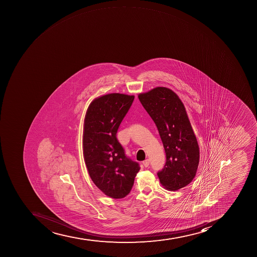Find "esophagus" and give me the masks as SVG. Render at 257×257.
Returning a JSON list of instances; mask_svg holds the SVG:
<instances>
[{"label":"esophagus","instance_id":"34e87169","mask_svg":"<svg viewBox=\"0 0 257 257\" xmlns=\"http://www.w3.org/2000/svg\"><path fill=\"white\" fill-rule=\"evenodd\" d=\"M143 164L144 166L146 167V168H148V167L150 166V160L146 159V160L143 162Z\"/></svg>","mask_w":257,"mask_h":257}]
</instances>
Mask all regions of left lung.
Listing matches in <instances>:
<instances>
[{
  "label": "left lung",
  "mask_w": 257,
  "mask_h": 257,
  "mask_svg": "<svg viewBox=\"0 0 257 257\" xmlns=\"http://www.w3.org/2000/svg\"><path fill=\"white\" fill-rule=\"evenodd\" d=\"M157 126L166 154V164L158 177L168 191H177L194 179L200 150L186 108L179 97L165 87L138 96Z\"/></svg>",
  "instance_id": "8db88e82"
}]
</instances>
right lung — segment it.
<instances>
[{"mask_svg":"<svg viewBox=\"0 0 257 257\" xmlns=\"http://www.w3.org/2000/svg\"><path fill=\"white\" fill-rule=\"evenodd\" d=\"M135 96L109 93L93 100L84 117L83 154L91 179L105 195L121 199L130 193L140 171L116 139L119 125Z\"/></svg>","mask_w":257,"mask_h":257,"instance_id":"right-lung-1","label":"right lung"}]
</instances>
